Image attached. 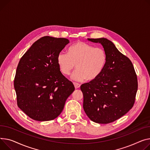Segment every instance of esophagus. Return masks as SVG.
I'll return each instance as SVG.
<instances>
[{
    "label": "esophagus",
    "mask_w": 150,
    "mask_h": 150,
    "mask_svg": "<svg viewBox=\"0 0 150 150\" xmlns=\"http://www.w3.org/2000/svg\"><path fill=\"white\" fill-rule=\"evenodd\" d=\"M74 86H75V88H78L80 87V84H78V83H74Z\"/></svg>",
    "instance_id": "obj_1"
}]
</instances>
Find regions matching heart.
Segmentation results:
<instances>
[{"instance_id":"obj_1","label":"heart","mask_w":150,"mask_h":150,"mask_svg":"<svg viewBox=\"0 0 150 150\" xmlns=\"http://www.w3.org/2000/svg\"><path fill=\"white\" fill-rule=\"evenodd\" d=\"M107 59V53L104 48L78 42L69 47L67 54L59 52L57 62L59 71L64 75L71 74L76 64L77 69L71 76L73 80L83 81L87 79L92 81L103 72Z\"/></svg>"}]
</instances>
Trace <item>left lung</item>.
<instances>
[{
	"instance_id": "left-lung-1",
	"label": "left lung",
	"mask_w": 150,
	"mask_h": 150,
	"mask_svg": "<svg viewBox=\"0 0 150 150\" xmlns=\"http://www.w3.org/2000/svg\"><path fill=\"white\" fill-rule=\"evenodd\" d=\"M101 43L107 53V63L96 79L80 87L83 108L92 121L108 124L125 115L135 102L137 78L133 65L108 39L88 38Z\"/></svg>"
}]
</instances>
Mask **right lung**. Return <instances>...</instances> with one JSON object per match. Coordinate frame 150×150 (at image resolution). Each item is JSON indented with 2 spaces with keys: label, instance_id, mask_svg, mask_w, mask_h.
<instances>
[{
  "label": "right lung",
  "instance_id": "1",
  "mask_svg": "<svg viewBox=\"0 0 150 150\" xmlns=\"http://www.w3.org/2000/svg\"><path fill=\"white\" fill-rule=\"evenodd\" d=\"M69 43L64 38L43 37L20 59L14 81L17 105L35 121L57 117L75 91L57 62L58 54Z\"/></svg>",
  "mask_w": 150,
  "mask_h": 150
}]
</instances>
